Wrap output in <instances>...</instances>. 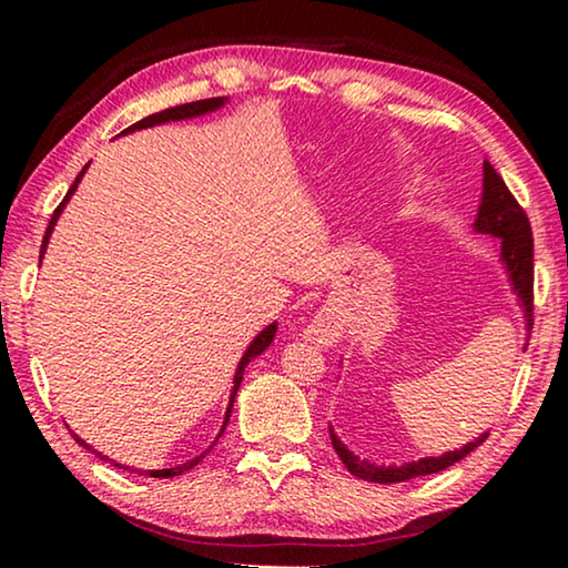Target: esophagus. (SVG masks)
Listing matches in <instances>:
<instances>
[{"label":"esophagus","instance_id":"obj_1","mask_svg":"<svg viewBox=\"0 0 568 568\" xmlns=\"http://www.w3.org/2000/svg\"><path fill=\"white\" fill-rule=\"evenodd\" d=\"M341 333H343L341 313L333 311V307H323V311L315 315L313 323L307 325V331H305L307 338L321 343V345H333L341 338Z\"/></svg>","mask_w":568,"mask_h":568}]
</instances>
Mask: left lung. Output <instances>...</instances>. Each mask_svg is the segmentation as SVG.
<instances>
[{"instance_id": "1", "label": "left lung", "mask_w": 568, "mask_h": 568, "mask_svg": "<svg viewBox=\"0 0 568 568\" xmlns=\"http://www.w3.org/2000/svg\"><path fill=\"white\" fill-rule=\"evenodd\" d=\"M476 233H486L494 237H501V261L508 271V281H511L518 301L524 305L526 313V325L531 331L534 325V235H531V223L524 213V207L518 205V200L511 195V190L506 187L504 178L494 170L491 162H484V197H480L478 217H476ZM488 434L476 438L474 444H468L458 450H448V454L438 458H420L413 460V464L403 466H376L368 464V460H361L353 456L341 438L331 430V440L335 454L341 456L345 468L351 470L353 476L363 480H371V484H400V480L416 478V476H428L438 474L448 466L458 464L460 458H466L470 450L484 444Z\"/></svg>"}]
</instances>
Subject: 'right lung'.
<instances>
[{
  "instance_id": "add662e5",
  "label": "right lung",
  "mask_w": 568,
  "mask_h": 568,
  "mask_svg": "<svg viewBox=\"0 0 568 568\" xmlns=\"http://www.w3.org/2000/svg\"><path fill=\"white\" fill-rule=\"evenodd\" d=\"M225 104V98H210V100H197V102H187V104H178V108H170V110H162V112H155V114H150V118H145V120H140V122H134L132 128H128L124 132H132V130H142V128H152V124H162V122H175V120H187V118H197V114H205V112H213V110H217V108H223ZM84 170H88V165L82 168V172L80 175H77V180L72 182V187L67 190V195H64V200L60 205H57V210H54V215H52V220H50V225H47V233H44V240H42V250H40V257L44 255V250H47V243H50V233H52V227H54V223H57V217H60V213H62V207H64V203L67 200L72 197V192L77 190V182L82 180V175H84ZM275 331H277V325L273 323V325H267L265 331H261L257 333V338L247 345V351H245V355L243 358H240V363H237V371H235V386H233V396H230V406H227V413H225V423H223V428H220V436H223V430H225V426H227V420H230V413H233V400H235V393H237V388H240V381H243V373H245V365L253 361V358H257V355H261L267 345L273 343V338H275ZM72 434V430H70ZM217 436V438H220ZM72 438L77 440V444L80 446H84L88 450H94L92 446H88L84 444V440L77 436V434H72ZM213 448V446H210ZM210 448L205 450V454H210ZM94 454H98L102 460H110L108 456H102L100 450H94ZM205 454H200V456H195L192 460H187V464H180V466H175V468H162V470H145V476H152V478H172V476H180V474H185V470H190L192 466H197L200 460L205 458ZM114 466H120V464H114ZM120 468H128V466H120Z\"/></svg>"
}]
</instances>
